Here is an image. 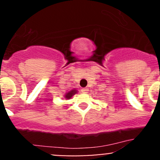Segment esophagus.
I'll list each match as a JSON object with an SVG mask.
<instances>
[{"instance_id": "1", "label": "esophagus", "mask_w": 160, "mask_h": 160, "mask_svg": "<svg viewBox=\"0 0 160 160\" xmlns=\"http://www.w3.org/2000/svg\"><path fill=\"white\" fill-rule=\"evenodd\" d=\"M88 88H82L81 89V92L83 93H88Z\"/></svg>"}]
</instances>
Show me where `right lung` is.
<instances>
[{
    "label": "right lung",
    "instance_id": "1",
    "mask_svg": "<svg viewBox=\"0 0 160 160\" xmlns=\"http://www.w3.org/2000/svg\"><path fill=\"white\" fill-rule=\"evenodd\" d=\"M77 92H78V91H77V90H76V89H72V90H71L70 91L67 92V93H66L65 96H64V98H65V99H67V100L70 99V98H72V97L73 96L74 94H76V93H77Z\"/></svg>",
    "mask_w": 160,
    "mask_h": 160
}]
</instances>
